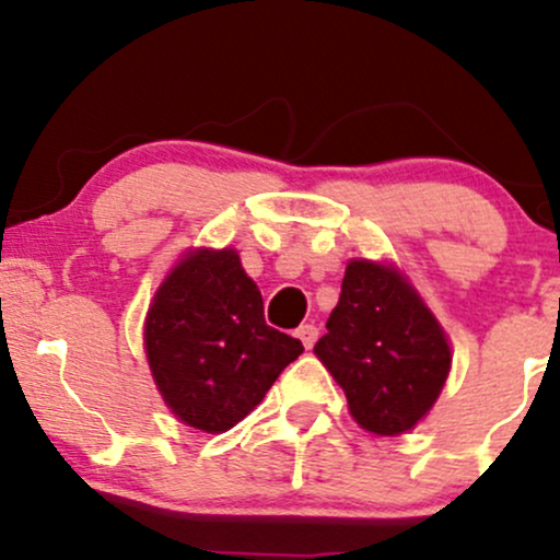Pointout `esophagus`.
<instances>
[{
  "mask_svg": "<svg viewBox=\"0 0 560 560\" xmlns=\"http://www.w3.org/2000/svg\"><path fill=\"white\" fill-rule=\"evenodd\" d=\"M298 337H300V342L305 345V350H311V347L316 345V339H318V329L313 324H302L298 329Z\"/></svg>",
  "mask_w": 560,
  "mask_h": 560,
  "instance_id": "34e87169",
  "label": "esophagus"
}]
</instances>
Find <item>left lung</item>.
<instances>
[{
  "instance_id": "8db88e82",
  "label": "left lung",
  "mask_w": 560,
  "mask_h": 560,
  "mask_svg": "<svg viewBox=\"0 0 560 560\" xmlns=\"http://www.w3.org/2000/svg\"><path fill=\"white\" fill-rule=\"evenodd\" d=\"M326 329L316 355L363 429L402 434L429 413L453 358L436 318L400 273L352 260Z\"/></svg>"
}]
</instances>
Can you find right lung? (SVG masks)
<instances>
[{
  "mask_svg": "<svg viewBox=\"0 0 560 560\" xmlns=\"http://www.w3.org/2000/svg\"><path fill=\"white\" fill-rule=\"evenodd\" d=\"M147 361L173 413L202 432H226L258 405L302 352L273 329L234 249H199L158 289L144 326Z\"/></svg>",
  "mask_w": 560,
  "mask_h": 560,
  "instance_id": "right-lung-1",
  "label": "right lung"
}]
</instances>
